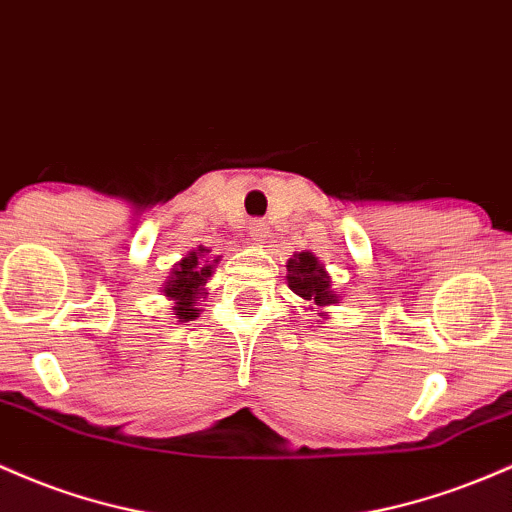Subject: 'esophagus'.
Segmentation results:
<instances>
[{"label": "esophagus", "instance_id": "esophagus-1", "mask_svg": "<svg viewBox=\"0 0 512 512\" xmlns=\"http://www.w3.org/2000/svg\"><path fill=\"white\" fill-rule=\"evenodd\" d=\"M267 238H269V226L265 221H252L250 223V240L255 245H262V243H267Z\"/></svg>", "mask_w": 512, "mask_h": 512}]
</instances>
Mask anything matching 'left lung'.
<instances>
[{
  "instance_id": "8db88e82",
  "label": "left lung",
  "mask_w": 512,
  "mask_h": 512,
  "mask_svg": "<svg viewBox=\"0 0 512 512\" xmlns=\"http://www.w3.org/2000/svg\"><path fill=\"white\" fill-rule=\"evenodd\" d=\"M286 282H289V289L296 296H301L308 306L318 308L320 318L328 316L325 308L335 306L340 301L338 291H333V279H330L328 269L308 250L294 252V257L286 262Z\"/></svg>"
}]
</instances>
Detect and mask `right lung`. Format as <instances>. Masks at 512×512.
<instances>
[{
    "label": "right lung",
    "instance_id": "obj_1",
    "mask_svg": "<svg viewBox=\"0 0 512 512\" xmlns=\"http://www.w3.org/2000/svg\"><path fill=\"white\" fill-rule=\"evenodd\" d=\"M209 247L199 245L196 250L184 255L177 265L172 267L170 277L160 286L167 301H172V316L179 323L199 318L201 301L206 299V284H209L213 267L218 265L221 257H209Z\"/></svg>",
    "mask_w": 512,
    "mask_h": 512
}]
</instances>
